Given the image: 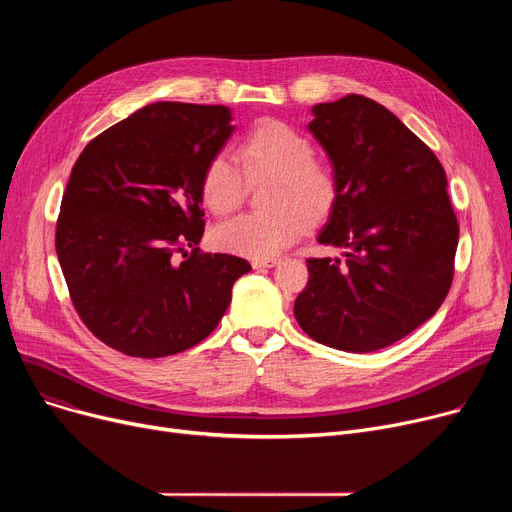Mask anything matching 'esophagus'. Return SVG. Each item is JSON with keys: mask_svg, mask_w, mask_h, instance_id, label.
<instances>
[{"mask_svg": "<svg viewBox=\"0 0 512 512\" xmlns=\"http://www.w3.org/2000/svg\"><path fill=\"white\" fill-rule=\"evenodd\" d=\"M278 261L276 259H253L251 265L255 267V270H263V267H274Z\"/></svg>", "mask_w": 512, "mask_h": 512, "instance_id": "1", "label": "esophagus"}]
</instances>
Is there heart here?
Here are the masks:
<instances>
[{
	"label": "heart",
	"instance_id": "1",
	"mask_svg": "<svg viewBox=\"0 0 512 512\" xmlns=\"http://www.w3.org/2000/svg\"><path fill=\"white\" fill-rule=\"evenodd\" d=\"M236 157L249 180L274 176L270 213H242L215 228L213 242L222 251L247 259H272L297 240L307 224H321L340 195L336 170L315 157L305 132L282 120L253 124L236 145ZM245 177L228 155H213L203 166L199 193L215 215H228L245 201Z\"/></svg>",
	"mask_w": 512,
	"mask_h": 512
}]
</instances>
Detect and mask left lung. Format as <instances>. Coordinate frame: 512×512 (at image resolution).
Instances as JSON below:
<instances>
[{
	"mask_svg": "<svg viewBox=\"0 0 512 512\" xmlns=\"http://www.w3.org/2000/svg\"><path fill=\"white\" fill-rule=\"evenodd\" d=\"M309 130L340 180L321 245L346 261L307 259L294 301L299 326L346 353L380 351L417 330L444 303L459 222L444 168L417 134L363 95L313 107Z\"/></svg>",
	"mask_w": 512,
	"mask_h": 512,
	"instance_id": "obj_1",
	"label": "left lung"
}]
</instances>
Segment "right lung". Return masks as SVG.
Here are the masks:
<instances>
[{
  "instance_id": "obj_1",
  "label": "right lung",
  "mask_w": 512,
  "mask_h": 512,
  "mask_svg": "<svg viewBox=\"0 0 512 512\" xmlns=\"http://www.w3.org/2000/svg\"><path fill=\"white\" fill-rule=\"evenodd\" d=\"M230 120L224 105L157 101L101 132L72 168L58 259L83 324L128 357H168L205 340L251 270L247 259L197 247L199 178Z\"/></svg>"
}]
</instances>
